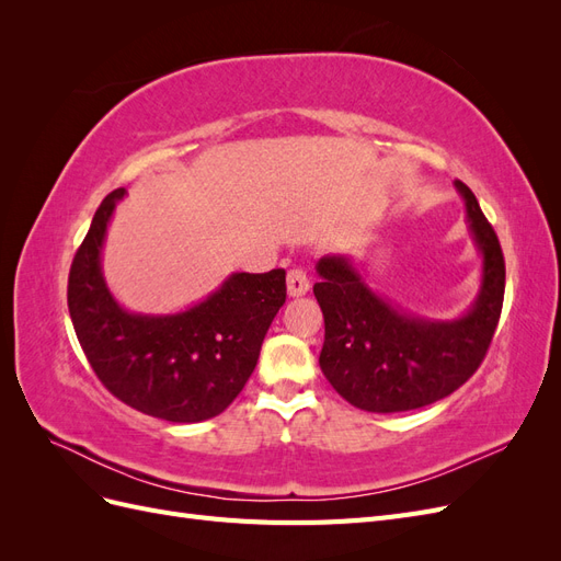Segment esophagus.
<instances>
[{
	"label": "esophagus",
	"instance_id": "34e87169",
	"mask_svg": "<svg viewBox=\"0 0 561 561\" xmlns=\"http://www.w3.org/2000/svg\"><path fill=\"white\" fill-rule=\"evenodd\" d=\"M309 287H311V283H309L307 271H304V268L287 271V295L301 297V295L309 293Z\"/></svg>",
	"mask_w": 561,
	"mask_h": 561
}]
</instances>
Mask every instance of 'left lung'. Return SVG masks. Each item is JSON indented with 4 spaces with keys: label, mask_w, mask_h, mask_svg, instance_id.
Here are the masks:
<instances>
[{
    "label": "left lung",
    "mask_w": 561,
    "mask_h": 561,
    "mask_svg": "<svg viewBox=\"0 0 561 561\" xmlns=\"http://www.w3.org/2000/svg\"><path fill=\"white\" fill-rule=\"evenodd\" d=\"M466 203L482 283L472 307L454 320L407 313L377 295L346 254L320 257L313 295L325 318L320 369L346 402L365 412H410L451 396L484 360L499 325L505 262L480 203L456 180Z\"/></svg>",
    "instance_id": "left-lung-1"
}]
</instances>
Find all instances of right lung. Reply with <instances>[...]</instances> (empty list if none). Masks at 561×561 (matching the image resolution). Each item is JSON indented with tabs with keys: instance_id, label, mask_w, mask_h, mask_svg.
I'll list each match as a JSON object with an SVG mask.
<instances>
[{
	"instance_id": "add662e5",
	"label": "right lung",
	"mask_w": 561,
	"mask_h": 561,
	"mask_svg": "<svg viewBox=\"0 0 561 561\" xmlns=\"http://www.w3.org/2000/svg\"><path fill=\"white\" fill-rule=\"evenodd\" d=\"M100 203L79 245L67 307L87 358L112 396L133 410L173 423L222 414L241 393L260 358L271 320L285 304V271L231 274L186 311L130 313L103 276V243L116 201Z\"/></svg>"
}]
</instances>
